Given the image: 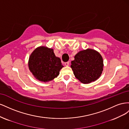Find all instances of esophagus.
<instances>
[{
  "label": "esophagus",
  "instance_id": "34e87169",
  "mask_svg": "<svg viewBox=\"0 0 129 129\" xmlns=\"http://www.w3.org/2000/svg\"><path fill=\"white\" fill-rule=\"evenodd\" d=\"M64 64H65V66H69V61H68V62H65V63H64Z\"/></svg>",
  "mask_w": 129,
  "mask_h": 129
}]
</instances>
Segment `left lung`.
<instances>
[{
    "instance_id": "obj_1",
    "label": "left lung",
    "mask_w": 129,
    "mask_h": 129,
    "mask_svg": "<svg viewBox=\"0 0 129 129\" xmlns=\"http://www.w3.org/2000/svg\"><path fill=\"white\" fill-rule=\"evenodd\" d=\"M74 58L71 67L75 77L81 82L90 83L101 76L103 70V60L96 50L92 49L81 50Z\"/></svg>"
}]
</instances>
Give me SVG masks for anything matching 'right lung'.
<instances>
[{
    "label": "right lung",
    "mask_w": 129,
    "mask_h": 129,
    "mask_svg": "<svg viewBox=\"0 0 129 129\" xmlns=\"http://www.w3.org/2000/svg\"><path fill=\"white\" fill-rule=\"evenodd\" d=\"M28 67L36 79L41 82H49L59 75L63 67L60 58L56 57L53 49L40 46L30 54Z\"/></svg>",
    "instance_id": "add662e5"
}]
</instances>
